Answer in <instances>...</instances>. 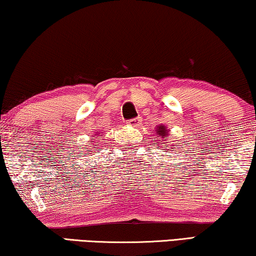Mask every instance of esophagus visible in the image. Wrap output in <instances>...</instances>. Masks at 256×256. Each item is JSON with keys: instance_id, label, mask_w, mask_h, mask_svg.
Returning <instances> with one entry per match:
<instances>
[{"instance_id": "34e87169", "label": "esophagus", "mask_w": 256, "mask_h": 256, "mask_svg": "<svg viewBox=\"0 0 256 256\" xmlns=\"http://www.w3.org/2000/svg\"><path fill=\"white\" fill-rule=\"evenodd\" d=\"M140 122H142V119H140V118H135V119L128 120L127 124L129 126H132V127H138V126L140 124Z\"/></svg>"}]
</instances>
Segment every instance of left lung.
Listing matches in <instances>:
<instances>
[{
  "label": "left lung",
  "instance_id": "8db88e82",
  "mask_svg": "<svg viewBox=\"0 0 256 256\" xmlns=\"http://www.w3.org/2000/svg\"><path fill=\"white\" fill-rule=\"evenodd\" d=\"M156 137H157L158 138V140L157 142L158 143H160V144H164V146H166V144H168V140L171 138V137L168 136V129H166V127L165 126H162V124H159L158 127H157V130H156ZM173 151V150H172Z\"/></svg>",
  "mask_w": 256,
  "mask_h": 256
}]
</instances>
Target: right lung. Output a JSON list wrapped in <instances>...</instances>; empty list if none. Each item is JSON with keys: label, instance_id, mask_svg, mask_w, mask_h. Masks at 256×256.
Segmentation results:
<instances>
[{"label": "right lung", "instance_id": "right-lung-1", "mask_svg": "<svg viewBox=\"0 0 256 256\" xmlns=\"http://www.w3.org/2000/svg\"><path fill=\"white\" fill-rule=\"evenodd\" d=\"M92 148H94V146H92Z\"/></svg>", "mask_w": 256, "mask_h": 256}]
</instances>
